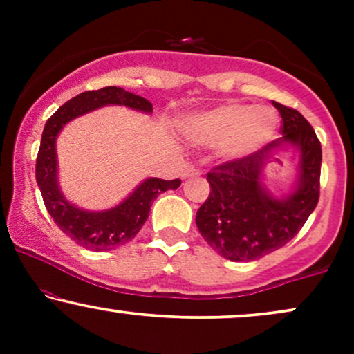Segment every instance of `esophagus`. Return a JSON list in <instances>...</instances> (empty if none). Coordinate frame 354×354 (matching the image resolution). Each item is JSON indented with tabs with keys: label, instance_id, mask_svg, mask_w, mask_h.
Listing matches in <instances>:
<instances>
[{
	"label": "esophagus",
	"instance_id": "34e87169",
	"mask_svg": "<svg viewBox=\"0 0 354 354\" xmlns=\"http://www.w3.org/2000/svg\"><path fill=\"white\" fill-rule=\"evenodd\" d=\"M194 174H200V171L194 168H191V166H188V168H185V171L181 173L183 178H189V176H194Z\"/></svg>",
	"mask_w": 354,
	"mask_h": 354
}]
</instances>
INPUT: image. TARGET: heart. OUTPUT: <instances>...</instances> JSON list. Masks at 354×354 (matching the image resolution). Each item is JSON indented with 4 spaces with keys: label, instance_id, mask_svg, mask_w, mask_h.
I'll return each instance as SVG.
<instances>
[{
    "label": "heart",
    "instance_id": "heart-1",
    "mask_svg": "<svg viewBox=\"0 0 354 354\" xmlns=\"http://www.w3.org/2000/svg\"><path fill=\"white\" fill-rule=\"evenodd\" d=\"M273 108L225 103L183 121V135L201 146H216L226 161H241L261 151L278 131Z\"/></svg>",
    "mask_w": 354,
    "mask_h": 354
}]
</instances>
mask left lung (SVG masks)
Returning a JSON list of instances; mask_svg holds the SVG:
<instances>
[{"label":"left lung","instance_id":"1","mask_svg":"<svg viewBox=\"0 0 354 354\" xmlns=\"http://www.w3.org/2000/svg\"><path fill=\"white\" fill-rule=\"evenodd\" d=\"M283 118V138L241 161H228L208 173L211 193L196 213L205 241L231 261H254L291 241L319 200L321 145L301 113L273 103ZM283 144L299 151L294 189L274 197L262 171Z\"/></svg>","mask_w":354,"mask_h":354}]
</instances>
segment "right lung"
<instances>
[{
    "label": "right lung",
    "mask_w": 354,
    "mask_h": 354,
    "mask_svg": "<svg viewBox=\"0 0 354 354\" xmlns=\"http://www.w3.org/2000/svg\"><path fill=\"white\" fill-rule=\"evenodd\" d=\"M109 104L128 106L148 115L153 113V104L148 100L123 88L106 86L96 91H84L66 101L46 121L36 158V181L48 213L66 236L89 251H109L131 241L148 219L153 201L165 191L176 189L181 185V180L148 178L120 205L104 211L81 209L66 200L58 183L56 138L71 120Z\"/></svg>",
    "instance_id": "1"
}]
</instances>
